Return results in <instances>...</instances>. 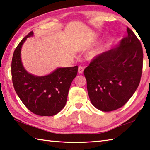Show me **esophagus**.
Returning <instances> with one entry per match:
<instances>
[{"label":"esophagus","instance_id":"1","mask_svg":"<svg viewBox=\"0 0 150 150\" xmlns=\"http://www.w3.org/2000/svg\"><path fill=\"white\" fill-rule=\"evenodd\" d=\"M83 71H84V67L80 66L79 67V70H78V71H79V74H82V72H83Z\"/></svg>","mask_w":150,"mask_h":150}]
</instances>
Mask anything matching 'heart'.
I'll use <instances>...</instances> for the list:
<instances>
[{
	"mask_svg": "<svg viewBox=\"0 0 150 150\" xmlns=\"http://www.w3.org/2000/svg\"><path fill=\"white\" fill-rule=\"evenodd\" d=\"M109 43H110V40H107L105 42H104L103 43H102L101 45H99V46L97 47L96 48H95L94 49H93L89 53L90 57L95 58L98 57L99 55H100L101 53H103L104 51H105V49L107 48L108 45H109Z\"/></svg>",
	"mask_w": 150,
	"mask_h": 150,
	"instance_id": "heart-1",
	"label": "heart"
}]
</instances>
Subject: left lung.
<instances>
[{
	"mask_svg": "<svg viewBox=\"0 0 150 150\" xmlns=\"http://www.w3.org/2000/svg\"><path fill=\"white\" fill-rule=\"evenodd\" d=\"M116 47L95 57L84 69L91 102L103 112L116 110L133 96L139 84L143 68V49L134 32Z\"/></svg>",
	"mask_w": 150,
	"mask_h": 150,
	"instance_id": "obj_1",
	"label": "left lung"
}]
</instances>
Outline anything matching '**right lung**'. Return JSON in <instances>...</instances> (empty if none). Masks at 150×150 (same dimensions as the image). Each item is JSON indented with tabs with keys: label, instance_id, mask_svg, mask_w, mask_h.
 Returning a JSON list of instances; mask_svg holds the SVG:
<instances>
[{
	"label": "right lung",
	"instance_id": "right-lung-1",
	"mask_svg": "<svg viewBox=\"0 0 150 150\" xmlns=\"http://www.w3.org/2000/svg\"><path fill=\"white\" fill-rule=\"evenodd\" d=\"M33 35V32H30L15 50L11 62L13 84L19 99L30 111L38 116H52L66 105L68 91L79 67L57 68L42 76L28 73L21 62V51L26 39Z\"/></svg>",
	"mask_w": 150,
	"mask_h": 150
}]
</instances>
